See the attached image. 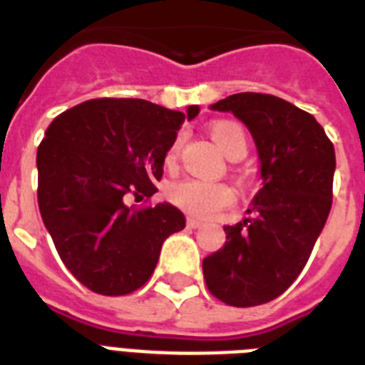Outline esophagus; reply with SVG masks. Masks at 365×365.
Returning a JSON list of instances; mask_svg holds the SVG:
<instances>
[{
	"mask_svg": "<svg viewBox=\"0 0 365 365\" xmlns=\"http://www.w3.org/2000/svg\"><path fill=\"white\" fill-rule=\"evenodd\" d=\"M187 227L200 229V227H202V222H199V220H195V217H189V220H187Z\"/></svg>",
	"mask_w": 365,
	"mask_h": 365,
	"instance_id": "34e87169",
	"label": "esophagus"
}]
</instances>
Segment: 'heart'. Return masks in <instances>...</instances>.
<instances>
[{"label":"heart","mask_w":365,"mask_h":365,"mask_svg":"<svg viewBox=\"0 0 365 365\" xmlns=\"http://www.w3.org/2000/svg\"><path fill=\"white\" fill-rule=\"evenodd\" d=\"M210 134L214 142L220 145V149L227 157H233L239 151H246V148H248V136L239 123L225 121V119L214 121L210 125ZM178 151H180V140L172 143L166 159L172 163L176 159ZM166 197L172 205L178 206L180 210H183L189 216L212 217L233 202L235 193L233 189L225 183H208L189 178V180L172 183L166 191Z\"/></svg>","instance_id":"heart-1"}]
</instances>
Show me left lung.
Instances as JSON below:
<instances>
[{
  "instance_id": "obj_1",
  "label": "left lung",
  "mask_w": 365,
  "mask_h": 365,
  "mask_svg": "<svg viewBox=\"0 0 365 365\" xmlns=\"http://www.w3.org/2000/svg\"><path fill=\"white\" fill-rule=\"evenodd\" d=\"M248 126L261 189L242 222L227 225L223 248L205 257L212 295L233 307L269 303L309 261L331 210L335 149L314 117L286 100L239 93L210 106Z\"/></svg>"
}]
</instances>
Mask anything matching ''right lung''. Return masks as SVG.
Returning a JSON list of instances; mask_svg holds the SVG:
<instances>
[{
    "label": "right lung",
    "instance_id": "add662e5",
    "mask_svg": "<svg viewBox=\"0 0 365 365\" xmlns=\"http://www.w3.org/2000/svg\"><path fill=\"white\" fill-rule=\"evenodd\" d=\"M199 115L140 98L88 100L60 113L37 148V202L60 259L102 295H126L153 274L160 248L185 227L170 202L151 197L182 123Z\"/></svg>",
    "mask_w": 365,
    "mask_h": 365
}]
</instances>
